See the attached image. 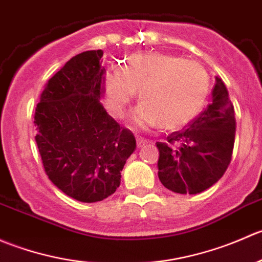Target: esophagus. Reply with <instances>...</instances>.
Wrapping results in <instances>:
<instances>
[{
	"label": "esophagus",
	"mask_w": 262,
	"mask_h": 262,
	"mask_svg": "<svg viewBox=\"0 0 262 262\" xmlns=\"http://www.w3.org/2000/svg\"><path fill=\"white\" fill-rule=\"evenodd\" d=\"M136 142H137V147H142L145 144H146L147 140L142 139V137H136Z\"/></svg>",
	"instance_id": "esophagus-1"
}]
</instances>
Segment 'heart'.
<instances>
[{
    "label": "heart",
    "mask_w": 262,
    "mask_h": 262,
    "mask_svg": "<svg viewBox=\"0 0 262 262\" xmlns=\"http://www.w3.org/2000/svg\"><path fill=\"white\" fill-rule=\"evenodd\" d=\"M105 105L120 118L139 92L141 100L131 115L136 128L174 130L195 120L210 94V76L195 61L167 53L128 57L121 70L108 69L103 79Z\"/></svg>",
    "instance_id": "1"
}]
</instances>
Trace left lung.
Returning a JSON list of instances; mask_svg holds the SVG:
<instances>
[{
	"mask_svg": "<svg viewBox=\"0 0 262 262\" xmlns=\"http://www.w3.org/2000/svg\"><path fill=\"white\" fill-rule=\"evenodd\" d=\"M211 95L210 104L186 128L157 142L158 177L176 193L196 195L208 190L223 177L232 159L234 108L220 77H215Z\"/></svg>",
	"mask_w": 262,
	"mask_h": 262,
	"instance_id": "8db88e82",
	"label": "left lung"
}]
</instances>
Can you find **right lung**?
<instances>
[{
    "instance_id": "right-lung-1",
    "label": "right lung",
    "mask_w": 262,
    "mask_h": 262,
    "mask_svg": "<svg viewBox=\"0 0 262 262\" xmlns=\"http://www.w3.org/2000/svg\"><path fill=\"white\" fill-rule=\"evenodd\" d=\"M103 51L72 57L49 79L35 108V136L47 176L81 203L116 192L126 160L136 149L134 134L105 112Z\"/></svg>"
}]
</instances>
